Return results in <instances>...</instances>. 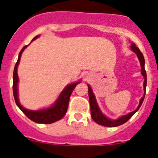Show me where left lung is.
<instances>
[{
    "instance_id": "8db88e82",
    "label": "left lung",
    "mask_w": 158,
    "mask_h": 158,
    "mask_svg": "<svg viewBox=\"0 0 158 158\" xmlns=\"http://www.w3.org/2000/svg\"><path fill=\"white\" fill-rule=\"evenodd\" d=\"M131 49H132V51H134L135 53H136L137 56L139 58V61H140V64H141V67H142V74L143 75L145 78L144 81V89L145 91H146V69H145V59L144 57H143V54L141 52L140 50L139 49V47H137L135 46V43H132L131 44ZM88 88H89V103H90V108H91V116L92 118H93V120L96 123L100 124L101 126H104V127H118L120 126L122 124L125 123L126 122H127L129 120L130 118L131 117L133 116L134 114L140 108L141 105H142V102L144 100L145 98V94L146 93H144V96H142V98L140 100V103H139V105L138 106V107L136 108V110H135L132 112L129 113L128 115H123V116L120 117V118H118V119H116V120H111L109 118H106L103 114L100 111V108L98 107V105L96 104V99H95L94 94H93V91H92V89L90 88V86L88 85Z\"/></svg>"
}]
</instances>
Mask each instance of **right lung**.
<instances>
[{"instance_id":"right-lung-1","label":"right lung","mask_w":158,"mask_h":158,"mask_svg":"<svg viewBox=\"0 0 158 158\" xmlns=\"http://www.w3.org/2000/svg\"><path fill=\"white\" fill-rule=\"evenodd\" d=\"M39 37V35L35 36V37L32 40V41L36 40ZM27 47L24 46L22 48L19 54V57H18V60L16 62V65H15V68H14L13 71V85H12V89H13V96L15 101H16V105L19 107V108L23 111L25 114V115L28 118H30L31 120L33 122L37 123H43V124H50L56 122V121L59 120L61 118H63L65 116V113H66L67 109H68V105H69V101L70 96L72 94V92L73 91V89L78 85L79 82L77 83L71 84L66 86L65 89L62 91V94L60 95L58 99L57 100L56 103L52 106V107H49L47 109L40 110V111H29V110L25 109L24 107H22L19 104V100H18V93H17V83L19 81L17 75V66L20 60V57L24 51V49Z\"/></svg>"}]
</instances>
